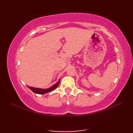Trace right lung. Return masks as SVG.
<instances>
[{"label": "right lung", "mask_w": 133, "mask_h": 133, "mask_svg": "<svg viewBox=\"0 0 133 133\" xmlns=\"http://www.w3.org/2000/svg\"><path fill=\"white\" fill-rule=\"evenodd\" d=\"M59 83H60V79H59L58 82L56 83V84H55L54 85L52 86V87H50V88H49V89H46L35 88V87H30V86H28V87H29V88L30 90H31L34 92L36 93V94H46V93H47V92L51 91H52L53 90H54L55 89H56V87H57L59 86Z\"/></svg>", "instance_id": "1"}]
</instances>
